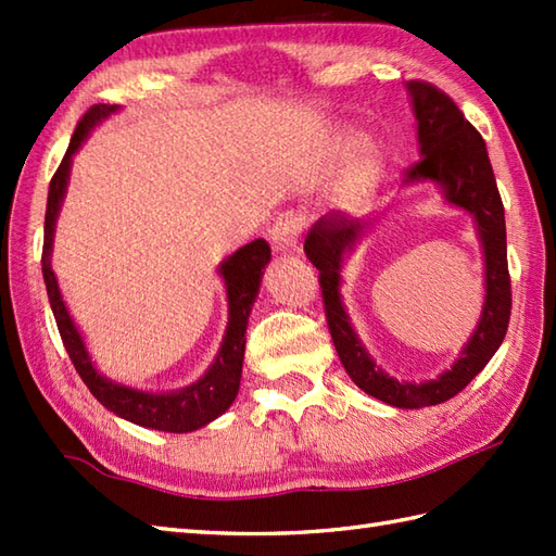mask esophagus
Here are the masks:
<instances>
[{
    "label": "esophagus",
    "mask_w": 556,
    "mask_h": 556,
    "mask_svg": "<svg viewBox=\"0 0 556 556\" xmlns=\"http://www.w3.org/2000/svg\"><path fill=\"white\" fill-rule=\"evenodd\" d=\"M303 229H305V217L301 212H293V210L281 212L269 229V239H271V245H275V251H296Z\"/></svg>",
    "instance_id": "34e87169"
}]
</instances>
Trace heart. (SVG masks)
I'll return each mask as SVG.
<instances>
[{
    "mask_svg": "<svg viewBox=\"0 0 556 556\" xmlns=\"http://www.w3.org/2000/svg\"><path fill=\"white\" fill-rule=\"evenodd\" d=\"M377 176H380V164L375 157H363L356 167L349 172L339 188V205L346 210H358L365 205V200L370 198L372 188L377 184Z\"/></svg>",
    "mask_w": 556,
    "mask_h": 556,
    "instance_id": "1",
    "label": "heart"
}]
</instances>
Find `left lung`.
<instances>
[{"label": "left lung", "mask_w": 556, "mask_h": 556, "mask_svg": "<svg viewBox=\"0 0 556 556\" xmlns=\"http://www.w3.org/2000/svg\"><path fill=\"white\" fill-rule=\"evenodd\" d=\"M413 110L418 119L420 160L406 169V181L430 179L444 188L448 203L468 210L478 222V231L485 248V308L482 320L470 337L452 370L430 382H399L382 372L365 353L356 332L349 325V315L339 299L341 255L356 241L361 222L346 212L334 210L313 224L305 236L303 251L320 269V289L325 317L332 334L339 361L349 377L365 394L396 408H425L444 404L473 380L497 353L506 337L511 317V277L506 263V224L504 205L494 172L488 157L485 140L476 131L458 104L444 90L428 80H408Z\"/></svg>", "instance_id": "left-lung-1"}]
</instances>
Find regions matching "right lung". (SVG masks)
<instances>
[{"label":"right lung","instance_id":"right-lung-1","mask_svg":"<svg viewBox=\"0 0 556 556\" xmlns=\"http://www.w3.org/2000/svg\"><path fill=\"white\" fill-rule=\"evenodd\" d=\"M116 110V104H92V108L80 116L66 155L59 164L50 181V193H47V210H45V243H42V277L47 287V296L54 313V320L62 334L64 349L68 353L71 363H74L80 380L86 382L90 394L96 396L104 408H110L116 416L131 420L136 425L164 432H191L203 428L210 420H215L227 410L236 394H239L241 382V368H243V351H245V325L248 315H251V305L255 301V293L260 287V277L269 263V245L263 239H255L239 248L229 260L222 263V277L227 285V299H229V327L227 337L222 341V349L217 353L215 363L210 365L203 380L181 389V392L172 394H148L138 392L131 387L114 384L92 368L88 358L86 344L78 334L76 325L71 323L66 313V305L62 301V293L56 287V277L50 267V253H52V233L54 222L62 207V198L66 191V179L71 169V155L80 148L83 140L90 134L104 116H110Z\"/></svg>","mask_w":556,"mask_h":556}]
</instances>
